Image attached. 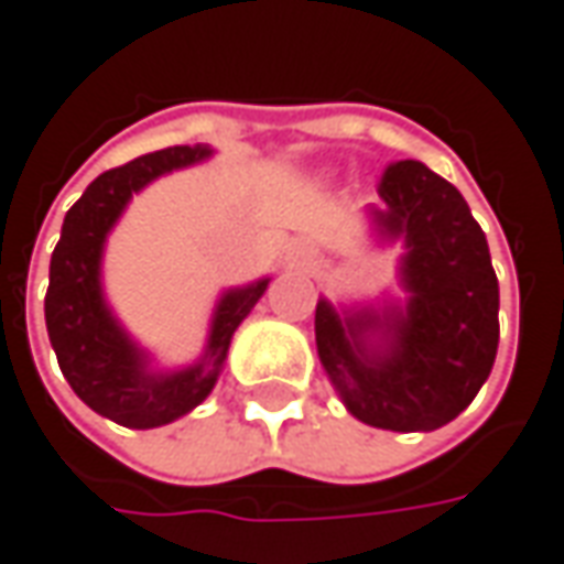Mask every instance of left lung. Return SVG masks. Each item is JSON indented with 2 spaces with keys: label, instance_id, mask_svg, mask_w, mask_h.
<instances>
[{
  "label": "left lung",
  "instance_id": "1",
  "mask_svg": "<svg viewBox=\"0 0 564 564\" xmlns=\"http://www.w3.org/2000/svg\"><path fill=\"white\" fill-rule=\"evenodd\" d=\"M377 223L408 253L404 307L338 314L316 304V351L358 421L430 433L455 421L487 382L499 348V282L484 228L458 187L417 160L386 165ZM370 335L380 341L373 346Z\"/></svg>",
  "mask_w": 564,
  "mask_h": 564
}]
</instances>
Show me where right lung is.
<instances>
[{"mask_svg": "<svg viewBox=\"0 0 564 564\" xmlns=\"http://www.w3.org/2000/svg\"><path fill=\"white\" fill-rule=\"evenodd\" d=\"M204 156H209L206 147H165L102 172L65 213L62 238L50 260L46 329L58 367L87 408L131 430L172 423L213 392L235 329L270 285V279H260L223 294L204 360L178 373H150L141 348L109 314L99 292V257L109 228L134 191Z\"/></svg>", "mask_w": 564, "mask_h": 564, "instance_id": "obj_1", "label": "right lung"}]
</instances>
